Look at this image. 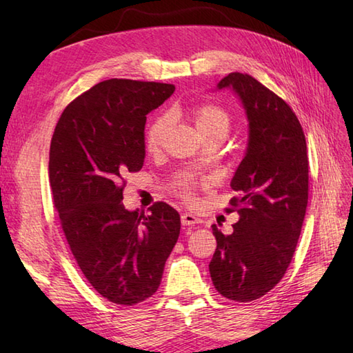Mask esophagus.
Instances as JSON below:
<instances>
[{"label": "esophagus", "instance_id": "esophagus-1", "mask_svg": "<svg viewBox=\"0 0 353 353\" xmlns=\"http://www.w3.org/2000/svg\"><path fill=\"white\" fill-rule=\"evenodd\" d=\"M181 221H182L183 226H196V224L201 223V220L199 219V216H196L194 214H190V212L182 214Z\"/></svg>", "mask_w": 353, "mask_h": 353}]
</instances>
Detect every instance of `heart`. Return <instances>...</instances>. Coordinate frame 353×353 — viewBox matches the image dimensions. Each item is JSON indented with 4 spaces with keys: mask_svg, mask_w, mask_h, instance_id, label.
Wrapping results in <instances>:
<instances>
[{
    "mask_svg": "<svg viewBox=\"0 0 353 353\" xmlns=\"http://www.w3.org/2000/svg\"><path fill=\"white\" fill-rule=\"evenodd\" d=\"M192 118H194V123H196L199 133L203 137V139L208 137H214V134L226 137V133L230 129V115L223 108L216 106V104H212V103H203L194 108ZM168 125H170V118L167 115L156 117L148 123L145 134H144L147 152L150 153L159 152L165 138V133L168 130ZM196 183L197 182L194 177L181 176L174 183V190L179 196L183 197L185 200H191L192 190L194 186H196Z\"/></svg>",
    "mask_w": 353,
    "mask_h": 353,
    "instance_id": "heart-1",
    "label": "heart"
}]
</instances>
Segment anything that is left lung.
<instances>
[{
  "label": "left lung",
  "mask_w": 353,
  "mask_h": 353,
  "mask_svg": "<svg viewBox=\"0 0 353 353\" xmlns=\"http://www.w3.org/2000/svg\"><path fill=\"white\" fill-rule=\"evenodd\" d=\"M216 88L238 94L249 145L230 182L238 197L228 211L239 220L230 235L212 224L216 249L209 273L221 296L252 302L281 282L296 252L308 206L306 141L292 109L249 74L230 72Z\"/></svg>",
  "instance_id": "obj_1"
}]
</instances>
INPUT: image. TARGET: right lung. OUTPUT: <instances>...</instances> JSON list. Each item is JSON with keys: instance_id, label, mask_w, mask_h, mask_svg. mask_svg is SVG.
<instances>
[{"instance_id": "right-lung-1", "label": "right lung", "mask_w": 353, "mask_h": 353, "mask_svg": "<svg viewBox=\"0 0 353 353\" xmlns=\"http://www.w3.org/2000/svg\"><path fill=\"white\" fill-rule=\"evenodd\" d=\"M174 89L100 81L65 108L51 138L48 177L65 238L88 282L117 305L154 294L181 234V215L163 201L148 214L123 205L124 176L144 163L147 114Z\"/></svg>"}]
</instances>
